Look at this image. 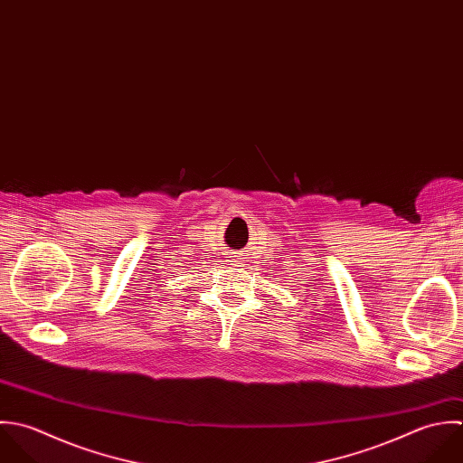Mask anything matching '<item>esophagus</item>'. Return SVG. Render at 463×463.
<instances>
[{
  "mask_svg": "<svg viewBox=\"0 0 463 463\" xmlns=\"http://www.w3.org/2000/svg\"><path fill=\"white\" fill-rule=\"evenodd\" d=\"M233 266H237V262H235V264H233Z\"/></svg>",
  "mask_w": 463,
  "mask_h": 463,
  "instance_id": "obj_1",
  "label": "esophagus"
}]
</instances>
